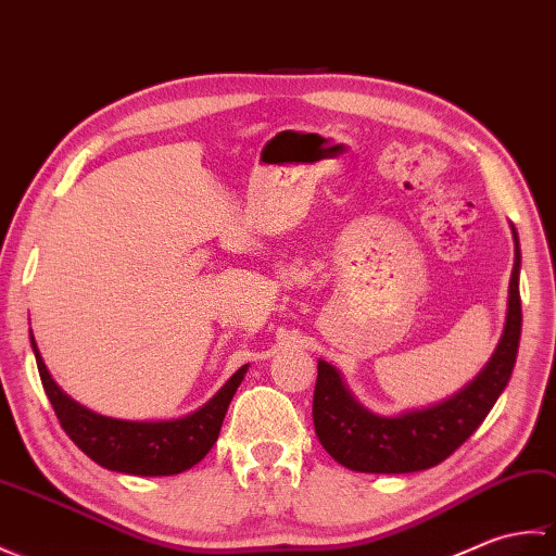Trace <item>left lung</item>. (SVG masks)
<instances>
[{
  "label": "left lung",
  "instance_id": "obj_1",
  "mask_svg": "<svg viewBox=\"0 0 556 556\" xmlns=\"http://www.w3.org/2000/svg\"><path fill=\"white\" fill-rule=\"evenodd\" d=\"M514 232L509 309L495 354L473 382L454 397L394 418L376 416L354 402L340 374L318 362L314 388V428L338 464L362 473H414L438 466L476 433L511 378L521 340V247Z\"/></svg>",
  "mask_w": 556,
  "mask_h": 556
}]
</instances>
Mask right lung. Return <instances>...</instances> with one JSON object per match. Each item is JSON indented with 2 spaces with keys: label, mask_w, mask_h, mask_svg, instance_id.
I'll use <instances>...</instances> for the list:
<instances>
[{
  "label": "right lung",
  "mask_w": 556,
  "mask_h": 556,
  "mask_svg": "<svg viewBox=\"0 0 556 556\" xmlns=\"http://www.w3.org/2000/svg\"><path fill=\"white\" fill-rule=\"evenodd\" d=\"M30 344L42 388L66 435L92 462L130 476H176L200 464L218 440L228 404L247 374V366L238 368L202 409L176 421H118L85 409L61 392L35 348L33 332Z\"/></svg>",
  "instance_id": "right-lung-1"
}]
</instances>
